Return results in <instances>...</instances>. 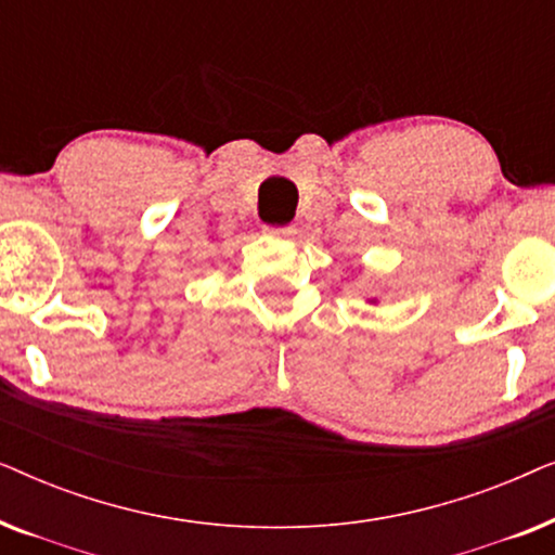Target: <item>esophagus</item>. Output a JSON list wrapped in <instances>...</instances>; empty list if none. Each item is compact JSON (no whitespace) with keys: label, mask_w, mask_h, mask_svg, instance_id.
I'll list each match as a JSON object with an SVG mask.
<instances>
[{"label":"esophagus","mask_w":555,"mask_h":555,"mask_svg":"<svg viewBox=\"0 0 555 555\" xmlns=\"http://www.w3.org/2000/svg\"><path fill=\"white\" fill-rule=\"evenodd\" d=\"M264 232L272 234V237H293L295 227L293 224H283V227H264Z\"/></svg>","instance_id":"34e87169"}]
</instances>
